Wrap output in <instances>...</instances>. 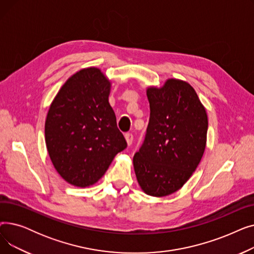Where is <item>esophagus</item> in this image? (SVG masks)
<instances>
[{
    "mask_svg": "<svg viewBox=\"0 0 254 254\" xmlns=\"http://www.w3.org/2000/svg\"><path fill=\"white\" fill-rule=\"evenodd\" d=\"M125 138H126L127 143V146H130L131 143H132V140H134V136H132L131 134H129V132H127V134L125 135Z\"/></svg>",
    "mask_w": 254,
    "mask_h": 254,
    "instance_id": "1",
    "label": "esophagus"
}]
</instances>
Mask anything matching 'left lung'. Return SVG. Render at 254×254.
<instances>
[{
    "label": "left lung",
    "mask_w": 254,
    "mask_h": 254,
    "mask_svg": "<svg viewBox=\"0 0 254 254\" xmlns=\"http://www.w3.org/2000/svg\"><path fill=\"white\" fill-rule=\"evenodd\" d=\"M146 93L149 124L132 164L141 190L161 197L179 190L201 162L208 116L194 88L183 80L168 79Z\"/></svg>",
    "instance_id": "1"
}]
</instances>
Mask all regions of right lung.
<instances>
[{"label":"right lung","instance_id":"1","mask_svg":"<svg viewBox=\"0 0 254 254\" xmlns=\"http://www.w3.org/2000/svg\"><path fill=\"white\" fill-rule=\"evenodd\" d=\"M111 82L96 66L76 72L61 87L46 116L45 142L53 167L77 188L98 182L127 148L109 104Z\"/></svg>","mask_w":254,"mask_h":254}]
</instances>
